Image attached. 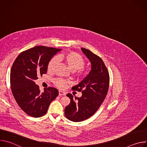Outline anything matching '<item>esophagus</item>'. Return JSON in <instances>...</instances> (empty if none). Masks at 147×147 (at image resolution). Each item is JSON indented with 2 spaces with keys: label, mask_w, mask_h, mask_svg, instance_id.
I'll return each instance as SVG.
<instances>
[{
  "label": "esophagus",
  "mask_w": 147,
  "mask_h": 147,
  "mask_svg": "<svg viewBox=\"0 0 147 147\" xmlns=\"http://www.w3.org/2000/svg\"><path fill=\"white\" fill-rule=\"evenodd\" d=\"M66 93L62 91H59V95L61 96V95H65Z\"/></svg>",
  "instance_id": "esophagus-1"
}]
</instances>
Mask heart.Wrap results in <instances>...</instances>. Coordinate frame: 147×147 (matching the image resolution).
I'll list each match as a JSON object with an SVG mask.
<instances>
[{
	"mask_svg": "<svg viewBox=\"0 0 147 147\" xmlns=\"http://www.w3.org/2000/svg\"><path fill=\"white\" fill-rule=\"evenodd\" d=\"M57 58L63 61L71 71H77V74L80 76H84L86 74L87 71L84 68L86 65L85 60L79 54L73 52H68L58 55ZM56 65L57 59L56 57H53L48 62V70L50 72L53 71ZM53 82L55 86L61 88H64L66 86V81L61 78H55Z\"/></svg>",
	"mask_w": 147,
	"mask_h": 147,
	"instance_id": "1",
	"label": "heart"
}]
</instances>
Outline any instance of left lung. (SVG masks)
Segmentation results:
<instances>
[{
    "label": "left lung",
    "mask_w": 147,
    "mask_h": 147,
    "mask_svg": "<svg viewBox=\"0 0 147 147\" xmlns=\"http://www.w3.org/2000/svg\"><path fill=\"white\" fill-rule=\"evenodd\" d=\"M82 52L91 63V70L88 76L73 90L81 91L80 98H74L67 94L70 103L65 110L66 117L70 120L79 122L92 116L99 108L106 98L109 86V74L102 59L91 51L81 48Z\"/></svg>",
    "instance_id": "obj_1"
}]
</instances>
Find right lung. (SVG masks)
Wrapping results in <instances>:
<instances>
[{"label":"right lung","mask_w":147,"mask_h":147,"mask_svg":"<svg viewBox=\"0 0 147 147\" xmlns=\"http://www.w3.org/2000/svg\"><path fill=\"white\" fill-rule=\"evenodd\" d=\"M60 49L37 46L21 53L14 60L10 71L11 92L18 106L34 117L46 114L50 103L59 95L58 90L48 87L40 92L34 81L46 74L48 64Z\"/></svg>","instance_id":"obj_1"}]
</instances>
